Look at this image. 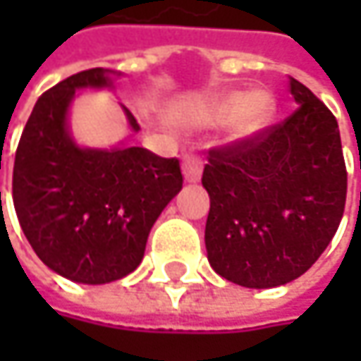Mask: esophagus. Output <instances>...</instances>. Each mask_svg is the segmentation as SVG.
I'll list each match as a JSON object with an SVG mask.
<instances>
[{
	"mask_svg": "<svg viewBox=\"0 0 361 361\" xmlns=\"http://www.w3.org/2000/svg\"><path fill=\"white\" fill-rule=\"evenodd\" d=\"M183 174H185L188 183L201 180L202 160L197 152H185V157H183Z\"/></svg>",
	"mask_w": 361,
	"mask_h": 361,
	"instance_id": "obj_1",
	"label": "esophagus"
}]
</instances>
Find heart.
Instances as JSON below:
<instances>
[{"instance_id": "heart-1", "label": "heart", "mask_w": 361, "mask_h": 361, "mask_svg": "<svg viewBox=\"0 0 361 361\" xmlns=\"http://www.w3.org/2000/svg\"><path fill=\"white\" fill-rule=\"evenodd\" d=\"M275 98L267 90H233L216 98L211 110L207 112V122L225 124L235 120V136L251 138L261 130H265L275 116Z\"/></svg>"}]
</instances>
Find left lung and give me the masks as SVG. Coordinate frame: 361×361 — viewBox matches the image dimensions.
Returning a JSON list of instances; mask_svg holds the SVG:
<instances>
[{"label": "left lung", "mask_w": 361, "mask_h": 361, "mask_svg": "<svg viewBox=\"0 0 361 361\" xmlns=\"http://www.w3.org/2000/svg\"><path fill=\"white\" fill-rule=\"evenodd\" d=\"M298 110L209 150L202 187L211 197L204 245L227 281L269 289L312 267L340 227L348 173L338 120L289 76Z\"/></svg>", "instance_id": "obj_1"}]
</instances>
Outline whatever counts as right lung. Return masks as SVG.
<instances>
[{"instance_id": "right-lung-1", "label": "right lung", "mask_w": 361, "mask_h": 361, "mask_svg": "<svg viewBox=\"0 0 361 361\" xmlns=\"http://www.w3.org/2000/svg\"><path fill=\"white\" fill-rule=\"evenodd\" d=\"M92 68L44 92L21 132L13 164V207L35 255L70 281L110 283L145 257L162 209L183 188L178 159L142 146L80 148L68 132V108L80 88L110 86ZM132 130L140 126L124 108Z\"/></svg>"}]
</instances>
